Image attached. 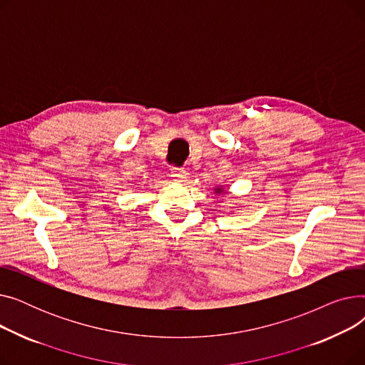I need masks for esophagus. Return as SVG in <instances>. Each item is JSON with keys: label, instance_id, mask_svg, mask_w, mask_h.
<instances>
[{"label": "esophagus", "instance_id": "1", "mask_svg": "<svg viewBox=\"0 0 365 365\" xmlns=\"http://www.w3.org/2000/svg\"><path fill=\"white\" fill-rule=\"evenodd\" d=\"M171 178L178 183H183L187 179V173L185 168H173L171 170Z\"/></svg>", "mask_w": 365, "mask_h": 365}]
</instances>
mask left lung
I'll use <instances>...</instances> for the list:
<instances>
[{
	"instance_id": "obj_1",
	"label": "left lung",
	"mask_w": 365,
	"mask_h": 365,
	"mask_svg": "<svg viewBox=\"0 0 365 365\" xmlns=\"http://www.w3.org/2000/svg\"><path fill=\"white\" fill-rule=\"evenodd\" d=\"M225 192V187L223 186H216L215 187V194H223Z\"/></svg>"
}]
</instances>
